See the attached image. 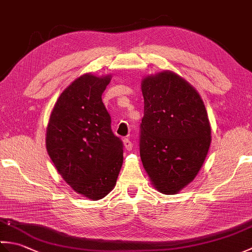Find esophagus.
<instances>
[{
  "mask_svg": "<svg viewBox=\"0 0 252 252\" xmlns=\"http://www.w3.org/2000/svg\"><path fill=\"white\" fill-rule=\"evenodd\" d=\"M123 145H125V148L126 149V151H131V149L133 148V144L129 140V138H125V140H123Z\"/></svg>",
  "mask_w": 252,
  "mask_h": 252,
  "instance_id": "1",
  "label": "esophagus"
}]
</instances>
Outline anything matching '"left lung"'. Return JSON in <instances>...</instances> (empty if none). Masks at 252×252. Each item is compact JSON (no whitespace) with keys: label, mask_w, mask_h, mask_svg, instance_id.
Instances as JSON below:
<instances>
[{"label":"left lung","mask_w":252,"mask_h":252,"mask_svg":"<svg viewBox=\"0 0 252 252\" xmlns=\"http://www.w3.org/2000/svg\"><path fill=\"white\" fill-rule=\"evenodd\" d=\"M140 154L158 191L174 195L196 178L211 143V126L196 89L172 71L142 80Z\"/></svg>","instance_id":"left-lung-1"}]
</instances>
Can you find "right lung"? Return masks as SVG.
I'll return each mask as SVG.
<instances>
[{
  "label": "right lung",
  "instance_id": "right-lung-1",
  "mask_svg": "<svg viewBox=\"0 0 252 252\" xmlns=\"http://www.w3.org/2000/svg\"><path fill=\"white\" fill-rule=\"evenodd\" d=\"M111 76L85 73L63 91L46 127V151L71 189L92 200L114 189L123 144L111 131L101 94Z\"/></svg>",
  "mask_w": 252,
  "mask_h": 252
}]
</instances>
